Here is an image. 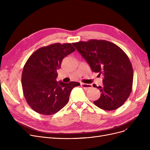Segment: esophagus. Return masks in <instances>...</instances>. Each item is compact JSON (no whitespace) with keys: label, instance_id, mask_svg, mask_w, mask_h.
<instances>
[{"label":"esophagus","instance_id":"obj_1","mask_svg":"<svg viewBox=\"0 0 150 150\" xmlns=\"http://www.w3.org/2000/svg\"><path fill=\"white\" fill-rule=\"evenodd\" d=\"M81 87H83L84 89L86 90H88L92 88V85L90 84H85V83H81Z\"/></svg>","mask_w":150,"mask_h":150}]
</instances>
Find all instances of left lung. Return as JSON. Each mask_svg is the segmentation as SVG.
I'll use <instances>...</instances> for the list:
<instances>
[{
	"label": "left lung",
	"mask_w": 150,
	"mask_h": 150,
	"mask_svg": "<svg viewBox=\"0 0 150 150\" xmlns=\"http://www.w3.org/2000/svg\"><path fill=\"white\" fill-rule=\"evenodd\" d=\"M72 44L93 72L103 75V86L93 84L101 92L93 103L106 111L122 106L132 88L133 69L127 54L116 44L105 40L90 39Z\"/></svg>",
	"instance_id": "1"
}]
</instances>
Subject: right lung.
I'll use <instances>...</instances> for the list:
<instances>
[{"instance_id":"obj_1","label":"right lung","mask_w":150,"mask_h":150,"mask_svg":"<svg viewBox=\"0 0 150 150\" xmlns=\"http://www.w3.org/2000/svg\"><path fill=\"white\" fill-rule=\"evenodd\" d=\"M75 50L70 43H55L36 50L22 74L23 93L28 105L39 114L50 115L66 106L72 89L80 84L57 81L63 58Z\"/></svg>"}]
</instances>
